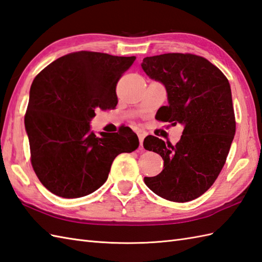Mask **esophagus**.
I'll return each mask as SVG.
<instances>
[{"label":"esophagus","mask_w":262,"mask_h":262,"mask_svg":"<svg viewBox=\"0 0 262 262\" xmlns=\"http://www.w3.org/2000/svg\"><path fill=\"white\" fill-rule=\"evenodd\" d=\"M138 137H139V141H140V149H142V147H143L144 135H143V133H138Z\"/></svg>","instance_id":"obj_1"}]
</instances>
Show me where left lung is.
<instances>
[{
	"label": "left lung",
	"mask_w": 262,
	"mask_h": 262,
	"mask_svg": "<svg viewBox=\"0 0 262 262\" xmlns=\"http://www.w3.org/2000/svg\"><path fill=\"white\" fill-rule=\"evenodd\" d=\"M141 67L150 78L162 83L168 105L157 120L184 125L172 146L149 136L143 147L164 159V169L144 183L162 199L185 203L203 195L220 175L235 135V116L228 78L204 57L164 54L146 57Z\"/></svg>",
	"instance_id": "8db88e82"
}]
</instances>
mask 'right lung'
<instances>
[{"instance_id": "right-lung-1", "label": "right lung", "mask_w": 262, "mask_h": 262, "mask_svg": "<svg viewBox=\"0 0 262 262\" xmlns=\"http://www.w3.org/2000/svg\"><path fill=\"white\" fill-rule=\"evenodd\" d=\"M135 60L72 52L33 79L25 125L33 170L52 194L77 199L93 193L106 182L115 157L139 147L130 127L97 137L90 125L96 108L116 106V84Z\"/></svg>"}]
</instances>
